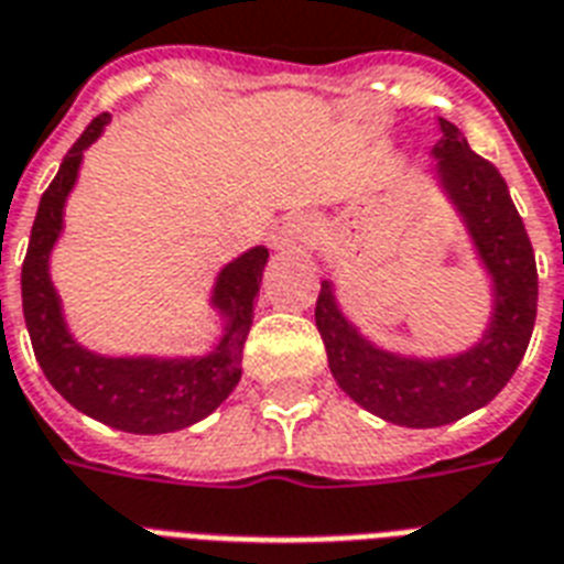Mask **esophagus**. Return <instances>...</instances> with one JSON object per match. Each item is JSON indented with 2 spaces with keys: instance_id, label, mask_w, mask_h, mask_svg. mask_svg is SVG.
Masks as SVG:
<instances>
[{
  "instance_id": "34e87169",
  "label": "esophagus",
  "mask_w": 564,
  "mask_h": 564,
  "mask_svg": "<svg viewBox=\"0 0 564 564\" xmlns=\"http://www.w3.org/2000/svg\"><path fill=\"white\" fill-rule=\"evenodd\" d=\"M316 242V225H313L307 215H295L278 234V245L281 248H304V245Z\"/></svg>"
}]
</instances>
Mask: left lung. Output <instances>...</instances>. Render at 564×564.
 <instances>
[{
  "mask_svg": "<svg viewBox=\"0 0 564 564\" xmlns=\"http://www.w3.org/2000/svg\"><path fill=\"white\" fill-rule=\"evenodd\" d=\"M441 132L432 150L437 183L464 218L494 281L485 337L453 358H402L360 337L337 307L330 281H322L316 299V328L339 390L369 414L408 429L455 423L488 405L523 360L539 311L535 253L506 180L488 159L473 153L455 123L441 118Z\"/></svg>",
  "mask_w": 564,
  "mask_h": 564,
  "instance_id": "left-lung-1",
  "label": "left lung"
}]
</instances>
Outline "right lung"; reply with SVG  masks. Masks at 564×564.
<instances>
[{
  "label": "right lung",
  "instance_id": "obj_1",
  "mask_svg": "<svg viewBox=\"0 0 564 564\" xmlns=\"http://www.w3.org/2000/svg\"><path fill=\"white\" fill-rule=\"evenodd\" d=\"M109 120L100 115L88 123L41 195L23 260V316L43 376L76 411L132 435H165L213 414L239 384L269 251L257 245L221 269L213 304L225 316V337L204 358H102L82 349L64 325L62 301L50 281V251L64 227V200L79 174L82 153Z\"/></svg>",
  "mask_w": 564,
  "mask_h": 564
}]
</instances>
